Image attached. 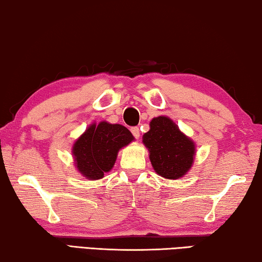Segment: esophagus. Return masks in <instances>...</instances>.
Listing matches in <instances>:
<instances>
[{
	"label": "esophagus",
	"mask_w": 262,
	"mask_h": 262,
	"mask_svg": "<svg viewBox=\"0 0 262 262\" xmlns=\"http://www.w3.org/2000/svg\"><path fill=\"white\" fill-rule=\"evenodd\" d=\"M130 132H132L133 136H134L136 140L140 138V129H139V127H133L132 129H130Z\"/></svg>",
	"instance_id": "esophagus-1"
}]
</instances>
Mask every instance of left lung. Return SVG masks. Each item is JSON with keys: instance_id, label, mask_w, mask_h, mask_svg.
Returning a JSON list of instances; mask_svg holds the SVG:
<instances>
[{"instance_id": "1", "label": "left lung", "mask_w": 262, "mask_h": 262, "mask_svg": "<svg viewBox=\"0 0 262 262\" xmlns=\"http://www.w3.org/2000/svg\"><path fill=\"white\" fill-rule=\"evenodd\" d=\"M149 159L156 173L177 180L192 167L196 147L194 142L180 130L168 116H157L150 121V129L143 135Z\"/></svg>"}]
</instances>
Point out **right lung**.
I'll list each match as a JSON object with an SVG mask.
<instances>
[{"mask_svg":"<svg viewBox=\"0 0 262 262\" xmlns=\"http://www.w3.org/2000/svg\"><path fill=\"white\" fill-rule=\"evenodd\" d=\"M133 140L132 133L122 124L92 123L72 147L77 170L86 180H100L114 167L120 149Z\"/></svg>","mask_w":262,"mask_h":262,"instance_id":"obj_1","label":"right lung"}]
</instances>
